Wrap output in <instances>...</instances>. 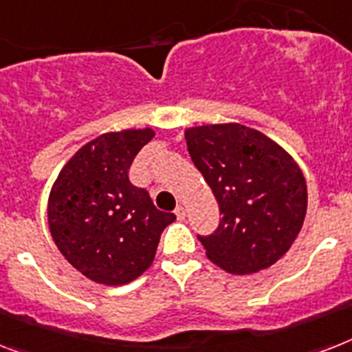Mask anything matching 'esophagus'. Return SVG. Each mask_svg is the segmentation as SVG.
<instances>
[{"label":"esophagus","mask_w":352,"mask_h":352,"mask_svg":"<svg viewBox=\"0 0 352 352\" xmlns=\"http://www.w3.org/2000/svg\"><path fill=\"white\" fill-rule=\"evenodd\" d=\"M175 215H177V219H179V221H184V219H186V210H184V208H182V206H177Z\"/></svg>","instance_id":"1"}]
</instances>
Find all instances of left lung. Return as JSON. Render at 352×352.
I'll use <instances>...</instances> for the list:
<instances>
[{
    "mask_svg": "<svg viewBox=\"0 0 352 352\" xmlns=\"http://www.w3.org/2000/svg\"><path fill=\"white\" fill-rule=\"evenodd\" d=\"M186 146L221 208L213 235L199 236L208 258L251 275L289 251L307 211V184L278 142L239 122L184 130Z\"/></svg>",
    "mask_w": 352,
    "mask_h": 352,
    "instance_id": "8db88e82",
    "label": "left lung"
}]
</instances>
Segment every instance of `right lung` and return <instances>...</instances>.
I'll return each mask as SVG.
<instances>
[{
    "label": "right lung",
    "mask_w": 352,
    "mask_h": 352,
    "mask_svg": "<svg viewBox=\"0 0 352 352\" xmlns=\"http://www.w3.org/2000/svg\"><path fill=\"white\" fill-rule=\"evenodd\" d=\"M151 128L108 131L70 157L48 195V226L61 255L97 284L139 278L155 258L162 230L173 213L157 210L128 170Z\"/></svg>",
    "instance_id": "add662e5"
}]
</instances>
